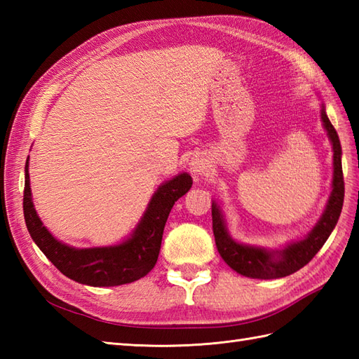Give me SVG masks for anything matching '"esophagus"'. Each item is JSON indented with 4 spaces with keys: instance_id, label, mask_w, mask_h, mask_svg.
Segmentation results:
<instances>
[{
    "instance_id": "obj_1",
    "label": "esophagus",
    "mask_w": 359,
    "mask_h": 359,
    "mask_svg": "<svg viewBox=\"0 0 359 359\" xmlns=\"http://www.w3.org/2000/svg\"><path fill=\"white\" fill-rule=\"evenodd\" d=\"M207 168H208V162L203 156H194L191 158V162H189V171H191L194 177L202 175L205 171H207Z\"/></svg>"
}]
</instances>
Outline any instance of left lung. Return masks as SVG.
I'll list each match as a JSON object with an SVG mask.
<instances>
[{
    "mask_svg": "<svg viewBox=\"0 0 359 359\" xmlns=\"http://www.w3.org/2000/svg\"><path fill=\"white\" fill-rule=\"evenodd\" d=\"M321 120L333 148L332 193L321 217L307 236H304L302 239L288 242L285 247L274 250L238 242L228 233L222 208L219 207L216 201H212V233H215L217 251L226 265L242 276L253 279H278L293 274L315 257L337 225L342 210V202H344V177H342L341 165L342 149L337 129L333 128L325 114L324 103L321 104Z\"/></svg>",
    "mask_w": 359,
    "mask_h": 359,
    "instance_id": "1",
    "label": "left lung"
}]
</instances>
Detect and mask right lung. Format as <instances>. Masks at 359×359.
Here are the masks:
<instances>
[{"label": "right lung", "instance_id": "obj_1", "mask_svg": "<svg viewBox=\"0 0 359 359\" xmlns=\"http://www.w3.org/2000/svg\"><path fill=\"white\" fill-rule=\"evenodd\" d=\"M191 185L193 179L188 172H180L163 182L152 194L139 224L123 242L108 247L75 248L53 238L36 215L30 191L27 157L22 210L30 238L65 276L90 287H116L139 280L154 269L166 219L174 202L187 194Z\"/></svg>", "mask_w": 359, "mask_h": 359}]
</instances>
